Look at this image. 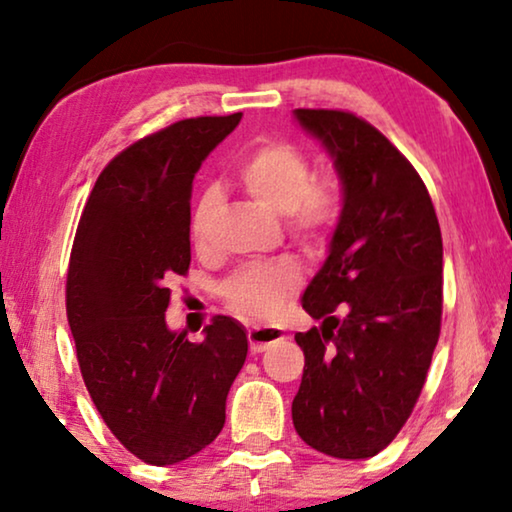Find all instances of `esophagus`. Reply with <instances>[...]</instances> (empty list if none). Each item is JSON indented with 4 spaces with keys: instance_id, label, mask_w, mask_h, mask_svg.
Returning <instances> with one entry per match:
<instances>
[{
    "instance_id": "34e87169",
    "label": "esophagus",
    "mask_w": 512,
    "mask_h": 512,
    "mask_svg": "<svg viewBox=\"0 0 512 512\" xmlns=\"http://www.w3.org/2000/svg\"><path fill=\"white\" fill-rule=\"evenodd\" d=\"M284 340V331L277 326H254L249 328V347L251 352H265L272 342Z\"/></svg>"
}]
</instances>
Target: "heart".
<instances>
[{
	"label": "heart",
	"instance_id": "obj_1",
	"mask_svg": "<svg viewBox=\"0 0 512 512\" xmlns=\"http://www.w3.org/2000/svg\"><path fill=\"white\" fill-rule=\"evenodd\" d=\"M237 184L272 212L286 214L291 233L307 247H319L340 212V186L335 177H312L310 158L284 139H261L242 153L235 170ZM216 195L207 191L193 212L191 230L202 240L212 219ZM300 268L293 261L254 265L223 284V296L242 319H268L300 286Z\"/></svg>",
	"mask_w": 512,
	"mask_h": 512
}]
</instances>
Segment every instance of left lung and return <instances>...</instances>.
<instances>
[{
    "mask_svg": "<svg viewBox=\"0 0 512 512\" xmlns=\"http://www.w3.org/2000/svg\"><path fill=\"white\" fill-rule=\"evenodd\" d=\"M293 118L342 186L326 261L300 298L321 326L296 333L305 368L293 426L328 457L368 459L422 394L443 314V237L424 181L380 130L347 111Z\"/></svg>",
    "mask_w": 512,
    "mask_h": 512,
    "instance_id": "8db88e82",
    "label": "left lung"
}]
</instances>
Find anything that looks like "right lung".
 <instances>
[{"mask_svg":"<svg viewBox=\"0 0 512 512\" xmlns=\"http://www.w3.org/2000/svg\"><path fill=\"white\" fill-rule=\"evenodd\" d=\"M240 121L186 118L128 146L97 177L76 230L67 319L83 382L125 450L153 466L219 436L249 352L230 317H216L202 342L165 321L172 279L191 265L195 172Z\"/></svg>","mask_w":512,"mask_h":512,"instance_id":"add662e5","label":"right lung"}]
</instances>
